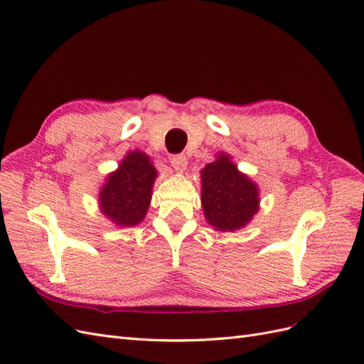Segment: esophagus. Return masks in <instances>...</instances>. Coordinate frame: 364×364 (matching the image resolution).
Instances as JSON below:
<instances>
[{"instance_id":"obj_1","label":"esophagus","mask_w":364,"mask_h":364,"mask_svg":"<svg viewBox=\"0 0 364 364\" xmlns=\"http://www.w3.org/2000/svg\"><path fill=\"white\" fill-rule=\"evenodd\" d=\"M170 162H171V167L179 173H183L186 170V165H188V161H186V158L183 155H174L170 159Z\"/></svg>"}]
</instances>
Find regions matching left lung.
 <instances>
[{"mask_svg":"<svg viewBox=\"0 0 364 364\" xmlns=\"http://www.w3.org/2000/svg\"><path fill=\"white\" fill-rule=\"evenodd\" d=\"M200 173L202 206L208 223L223 232L245 228L259 209L257 183L240 173L226 153L217 155Z\"/></svg>","mask_w":364,"mask_h":364,"instance_id":"obj_1","label":"left lung"}]
</instances>
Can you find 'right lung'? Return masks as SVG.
I'll list each match as a JSON object with an SVG mask.
<instances>
[{
	"instance_id": "obj_1",
	"label": "right lung",
	"mask_w": 364,
	"mask_h": 364,
	"mask_svg": "<svg viewBox=\"0 0 364 364\" xmlns=\"http://www.w3.org/2000/svg\"><path fill=\"white\" fill-rule=\"evenodd\" d=\"M156 176V168L146 153L129 151L118 170L109 174L102 186L98 196L102 213L117 226L141 223L150 206Z\"/></svg>"
}]
</instances>
